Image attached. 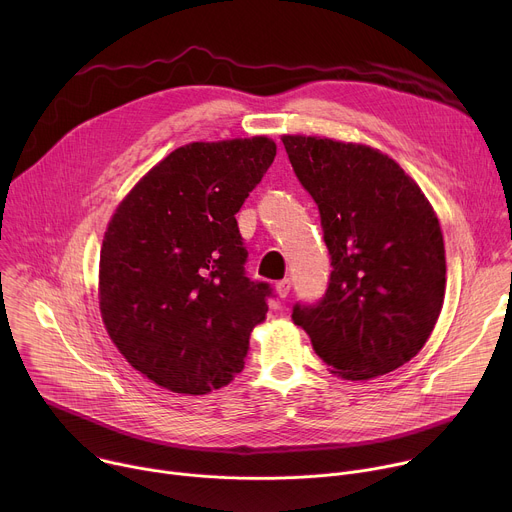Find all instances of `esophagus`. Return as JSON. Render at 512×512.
<instances>
[{"mask_svg":"<svg viewBox=\"0 0 512 512\" xmlns=\"http://www.w3.org/2000/svg\"><path fill=\"white\" fill-rule=\"evenodd\" d=\"M289 289H291V281L289 279H281V281L275 283V291H277V296L281 300H285L289 296Z\"/></svg>","mask_w":512,"mask_h":512,"instance_id":"1","label":"esophagus"}]
</instances>
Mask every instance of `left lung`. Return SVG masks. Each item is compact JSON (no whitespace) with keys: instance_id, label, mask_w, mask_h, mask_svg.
I'll list each match as a JSON object with an SVG mask.
<instances>
[{"instance_id":"8db88e82","label":"left lung","mask_w":512,"mask_h":512,"mask_svg":"<svg viewBox=\"0 0 512 512\" xmlns=\"http://www.w3.org/2000/svg\"><path fill=\"white\" fill-rule=\"evenodd\" d=\"M281 141L318 204L332 257L324 300L296 304L291 320L332 375H387L423 348L444 306L437 214L417 182L371 145L316 135Z\"/></svg>"}]
</instances>
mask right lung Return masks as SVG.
I'll list each match as a JSON object with an SVG mask.
<instances>
[{
    "mask_svg": "<svg viewBox=\"0 0 512 512\" xmlns=\"http://www.w3.org/2000/svg\"><path fill=\"white\" fill-rule=\"evenodd\" d=\"M277 152L265 135L192 141L115 208L99 259V308L135 371L184 395L229 385L265 320L267 283L245 275L235 214Z\"/></svg>",
    "mask_w": 512,
    "mask_h": 512,
    "instance_id": "1",
    "label": "right lung"
}]
</instances>
